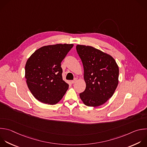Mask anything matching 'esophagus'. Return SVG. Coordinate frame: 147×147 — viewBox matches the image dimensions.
I'll use <instances>...</instances> for the list:
<instances>
[{"label": "esophagus", "mask_w": 147, "mask_h": 147, "mask_svg": "<svg viewBox=\"0 0 147 147\" xmlns=\"http://www.w3.org/2000/svg\"><path fill=\"white\" fill-rule=\"evenodd\" d=\"M77 78H75L74 80H72L71 82V83H72V84H74V83L77 81Z\"/></svg>", "instance_id": "1"}]
</instances>
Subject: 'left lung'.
I'll list each match as a JSON object with an SVG mask.
<instances>
[{"label":"left lung","instance_id":"1","mask_svg":"<svg viewBox=\"0 0 147 147\" xmlns=\"http://www.w3.org/2000/svg\"><path fill=\"white\" fill-rule=\"evenodd\" d=\"M76 50L83 65L86 83L80 98L87 106H101L113 96L118 86V66L111 55L93 47L77 45Z\"/></svg>","mask_w":147,"mask_h":147}]
</instances>
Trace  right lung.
<instances>
[{
	"label": "right lung",
	"mask_w": 147,
	"mask_h": 147,
	"mask_svg": "<svg viewBox=\"0 0 147 147\" xmlns=\"http://www.w3.org/2000/svg\"><path fill=\"white\" fill-rule=\"evenodd\" d=\"M73 44L43 46L35 51L25 65V78L29 89L38 101L50 105L58 103L69 88L63 80L61 62Z\"/></svg>",
	"instance_id": "obj_1"
}]
</instances>
